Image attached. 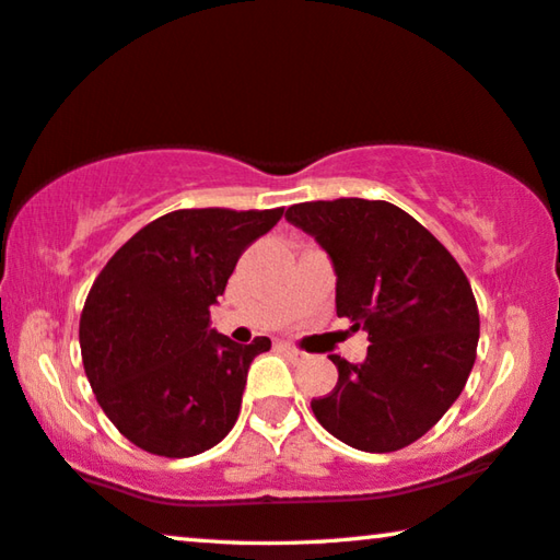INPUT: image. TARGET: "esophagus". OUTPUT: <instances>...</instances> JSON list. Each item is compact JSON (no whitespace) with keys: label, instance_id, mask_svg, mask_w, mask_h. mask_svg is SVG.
Wrapping results in <instances>:
<instances>
[{"label":"esophagus","instance_id":"obj_1","mask_svg":"<svg viewBox=\"0 0 560 560\" xmlns=\"http://www.w3.org/2000/svg\"><path fill=\"white\" fill-rule=\"evenodd\" d=\"M280 351L288 355L290 361H303L305 359V353L300 351V348H295V346H290V343H280Z\"/></svg>","mask_w":560,"mask_h":560}]
</instances>
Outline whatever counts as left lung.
<instances>
[{
	"label": "left lung",
	"instance_id": "left-lung-1",
	"mask_svg": "<svg viewBox=\"0 0 560 560\" xmlns=\"http://www.w3.org/2000/svg\"><path fill=\"white\" fill-rule=\"evenodd\" d=\"M288 222L313 234L336 267V313L369 334V355H330L338 384L311 409L348 447L396 452L457 401L475 366L480 313L450 249L388 201H303Z\"/></svg>",
	"mask_w": 560,
	"mask_h": 560
}]
</instances>
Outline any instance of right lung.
<instances>
[{
  "label": "right lung",
  "instance_id": "right-lung-1",
  "mask_svg": "<svg viewBox=\"0 0 560 560\" xmlns=\"http://www.w3.org/2000/svg\"><path fill=\"white\" fill-rule=\"evenodd\" d=\"M282 212L176 209L136 232L95 278L80 313L85 376L136 447L194 457L230 434L249 363L270 338L234 343L209 328V307Z\"/></svg>",
  "mask_w": 560,
  "mask_h": 560
}]
</instances>
